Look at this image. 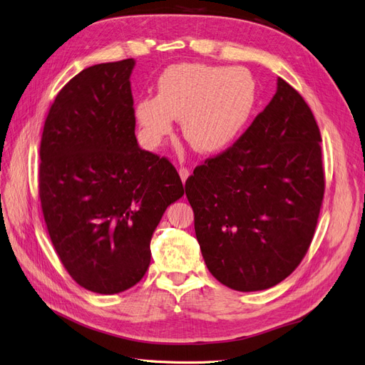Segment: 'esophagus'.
<instances>
[{"mask_svg":"<svg viewBox=\"0 0 365 365\" xmlns=\"http://www.w3.org/2000/svg\"><path fill=\"white\" fill-rule=\"evenodd\" d=\"M179 174H180V178H182V182L185 183V180L190 178V174H191V170L187 168V167H180L179 168Z\"/></svg>","mask_w":365,"mask_h":365,"instance_id":"1","label":"esophagus"}]
</instances>
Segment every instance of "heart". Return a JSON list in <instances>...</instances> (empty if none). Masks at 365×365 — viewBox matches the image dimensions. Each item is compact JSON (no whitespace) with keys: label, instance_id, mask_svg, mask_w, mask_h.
<instances>
[{"label":"heart","instance_id":"obj_1","mask_svg":"<svg viewBox=\"0 0 365 365\" xmlns=\"http://www.w3.org/2000/svg\"><path fill=\"white\" fill-rule=\"evenodd\" d=\"M255 101L252 76L240 67L201 63L174 64L158 79L156 96L137 103V118L148 145H158L182 118L186 141L213 153L230 144Z\"/></svg>","mask_w":365,"mask_h":365}]
</instances>
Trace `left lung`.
Returning a JSON list of instances; mask_svg holds the SVG:
<instances>
[{
    "label": "left lung",
    "mask_w": 365,
    "mask_h": 365,
    "mask_svg": "<svg viewBox=\"0 0 365 365\" xmlns=\"http://www.w3.org/2000/svg\"><path fill=\"white\" fill-rule=\"evenodd\" d=\"M320 141L309 106L278 78L251 126L186 179L200 250L221 284L264 290L299 266L325 194Z\"/></svg>",
    "instance_id": "8db88e82"
}]
</instances>
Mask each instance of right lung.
Wrapping results in <instances>:
<instances>
[{"label": "right lung", "instance_id": "right-lung-1", "mask_svg": "<svg viewBox=\"0 0 365 365\" xmlns=\"http://www.w3.org/2000/svg\"><path fill=\"white\" fill-rule=\"evenodd\" d=\"M132 58L79 72L52 102L40 141L38 197L69 275L94 293L130 289L150 264V239L183 195L175 167L135 138Z\"/></svg>", "mask_w": 365, "mask_h": 365}]
</instances>
